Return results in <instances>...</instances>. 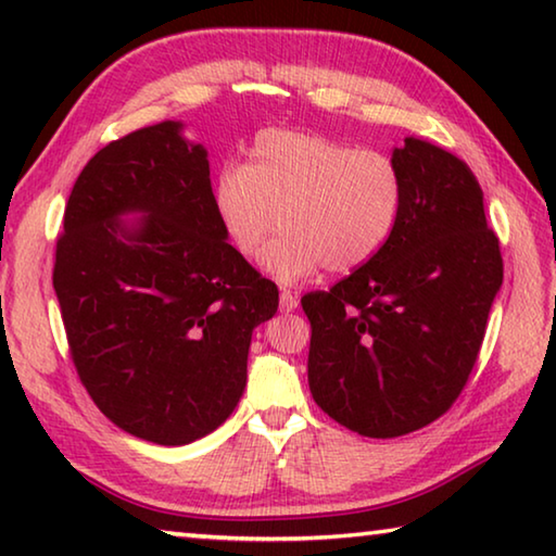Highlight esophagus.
Segmentation results:
<instances>
[{"instance_id":"esophagus-1","label":"esophagus","mask_w":556,"mask_h":556,"mask_svg":"<svg viewBox=\"0 0 556 556\" xmlns=\"http://www.w3.org/2000/svg\"><path fill=\"white\" fill-rule=\"evenodd\" d=\"M296 306H299V296L294 294V291L281 289V294H279V308H281V312L289 314V312H294Z\"/></svg>"}]
</instances>
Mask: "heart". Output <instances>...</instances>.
<instances>
[{
    "mask_svg": "<svg viewBox=\"0 0 556 556\" xmlns=\"http://www.w3.org/2000/svg\"><path fill=\"white\" fill-rule=\"evenodd\" d=\"M404 205V178L390 154L316 131L265 129L248 164H225L213 208L242 257H255L277 223L285 232L262 255L279 281L326 267L348 275L388 244Z\"/></svg>",
    "mask_w": 556,
    "mask_h": 556,
    "instance_id": "b5f03b06",
    "label": "heart"
}]
</instances>
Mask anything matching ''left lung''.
<instances>
[{
  "label": "left lung",
  "instance_id": "1",
  "mask_svg": "<svg viewBox=\"0 0 556 556\" xmlns=\"http://www.w3.org/2000/svg\"><path fill=\"white\" fill-rule=\"evenodd\" d=\"M392 159L404 178L392 238L331 291L301 299L316 404L372 439L417 431L456 402L503 285L501 244L466 162L417 137Z\"/></svg>",
  "mask_w": 556,
  "mask_h": 556
}]
</instances>
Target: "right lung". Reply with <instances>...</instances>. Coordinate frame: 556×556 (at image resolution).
Wrapping results in <instances>:
<instances>
[{"label":"right lung","instance_id":"1","mask_svg":"<svg viewBox=\"0 0 556 556\" xmlns=\"http://www.w3.org/2000/svg\"><path fill=\"white\" fill-rule=\"evenodd\" d=\"M181 131L184 122H159L90 159L53 267L80 382L112 425L162 446L191 444L230 417L252 331L279 306L275 281L215 215L208 152Z\"/></svg>","mask_w":556,"mask_h":556}]
</instances>
